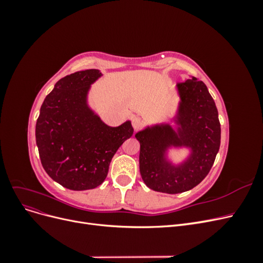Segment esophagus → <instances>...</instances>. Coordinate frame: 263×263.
Masks as SVG:
<instances>
[{
  "label": "esophagus",
  "mask_w": 263,
  "mask_h": 263,
  "mask_svg": "<svg viewBox=\"0 0 263 263\" xmlns=\"http://www.w3.org/2000/svg\"><path fill=\"white\" fill-rule=\"evenodd\" d=\"M132 125H133L135 130H138L140 127L142 126L141 118L137 117V116H133V118H132Z\"/></svg>",
  "instance_id": "1"
}]
</instances>
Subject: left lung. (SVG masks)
I'll list each match as a JSON object with an SVG mask.
<instances>
[{"instance_id": "left-lung-1", "label": "left lung", "mask_w": 263, "mask_h": 263, "mask_svg": "<svg viewBox=\"0 0 263 263\" xmlns=\"http://www.w3.org/2000/svg\"><path fill=\"white\" fill-rule=\"evenodd\" d=\"M180 103L177 130L169 124L138 132L139 169L145 184L157 192L177 194L193 189L208 176L220 146V124L208 86L196 78L177 84ZM170 146H187L191 155L178 166L166 159Z\"/></svg>"}]
</instances>
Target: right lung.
<instances>
[{"label": "right lung", "instance_id": "right-lung-1", "mask_svg": "<svg viewBox=\"0 0 263 263\" xmlns=\"http://www.w3.org/2000/svg\"><path fill=\"white\" fill-rule=\"evenodd\" d=\"M101 76L90 69L60 79L46 97L36 123L43 168L69 190L101 185L117 149L134 133L129 121L107 126L87 105V92Z\"/></svg>", "mask_w": 263, "mask_h": 263}]
</instances>
